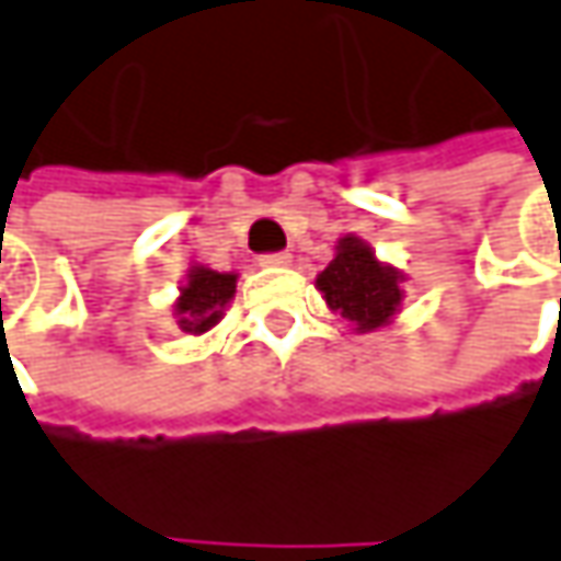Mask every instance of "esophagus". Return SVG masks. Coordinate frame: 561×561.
I'll use <instances>...</instances> for the list:
<instances>
[{
    "label": "esophagus",
    "instance_id": "obj_1",
    "mask_svg": "<svg viewBox=\"0 0 561 561\" xmlns=\"http://www.w3.org/2000/svg\"><path fill=\"white\" fill-rule=\"evenodd\" d=\"M291 263V253H263L260 256V266H288Z\"/></svg>",
    "mask_w": 561,
    "mask_h": 561
}]
</instances>
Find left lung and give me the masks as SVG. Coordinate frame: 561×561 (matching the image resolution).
<instances>
[{"mask_svg": "<svg viewBox=\"0 0 561 561\" xmlns=\"http://www.w3.org/2000/svg\"><path fill=\"white\" fill-rule=\"evenodd\" d=\"M401 282L404 276L394 266L379 263L366 240L346 233L336 240V256L318 276V291L333 314L346 318L359 333H369L391 324L398 314L404 298Z\"/></svg>", "mask_w": 561, "mask_h": 561, "instance_id": "1", "label": "left lung"}]
</instances>
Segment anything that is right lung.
<instances>
[{
	"label": "right lung",
	"mask_w": 561,
	"mask_h": 561,
	"mask_svg": "<svg viewBox=\"0 0 561 561\" xmlns=\"http://www.w3.org/2000/svg\"><path fill=\"white\" fill-rule=\"evenodd\" d=\"M237 291V276L233 273H218L208 266H192L185 285L179 288L176 305V324L185 333H205L211 331L221 318L225 308L230 305Z\"/></svg>",
	"instance_id": "add662e5"
}]
</instances>
